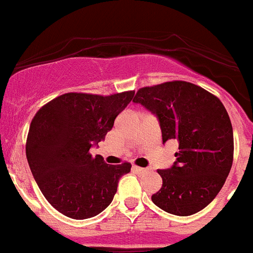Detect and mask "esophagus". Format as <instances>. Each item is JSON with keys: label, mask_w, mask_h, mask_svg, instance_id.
Masks as SVG:
<instances>
[{"label": "esophagus", "mask_w": 253, "mask_h": 253, "mask_svg": "<svg viewBox=\"0 0 253 253\" xmlns=\"http://www.w3.org/2000/svg\"><path fill=\"white\" fill-rule=\"evenodd\" d=\"M133 171L137 172V173H143V172L148 171L147 169H143V167H138V166H133Z\"/></svg>", "instance_id": "esophagus-1"}]
</instances>
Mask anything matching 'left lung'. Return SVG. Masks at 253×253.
I'll use <instances>...</instances> for the list:
<instances>
[{
  "mask_svg": "<svg viewBox=\"0 0 253 253\" xmlns=\"http://www.w3.org/2000/svg\"><path fill=\"white\" fill-rule=\"evenodd\" d=\"M133 102L159 117L162 142H178L173 166L157 171L162 186L152 202L177 216L204 210L221 191L233 162L232 125L223 103L186 81L142 87Z\"/></svg>",
  "mask_w": 253,
  "mask_h": 253,
  "instance_id": "1",
  "label": "left lung"
}]
</instances>
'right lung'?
I'll return each instance as SVG.
<instances>
[{"label": "right lung", "instance_id": "add662e5", "mask_svg": "<svg viewBox=\"0 0 253 253\" xmlns=\"http://www.w3.org/2000/svg\"><path fill=\"white\" fill-rule=\"evenodd\" d=\"M134 91L110 96L68 92L42 106L26 141L30 169L44 198L75 219L101 213L112 202L131 164L107 165L89 148L106 137Z\"/></svg>", "mask_w": 253, "mask_h": 253}]
</instances>
